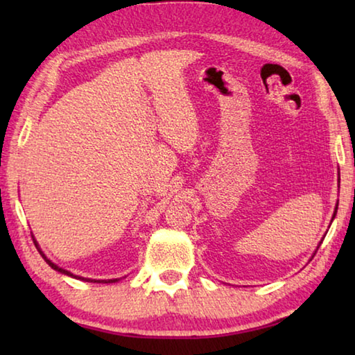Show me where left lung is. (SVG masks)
Returning <instances> with one entry per match:
<instances>
[{
	"mask_svg": "<svg viewBox=\"0 0 355 355\" xmlns=\"http://www.w3.org/2000/svg\"><path fill=\"white\" fill-rule=\"evenodd\" d=\"M336 209H338V203H336V207H335V211H334V216H332V220H334V218H335V214H336ZM321 243H322V239H321Z\"/></svg>",
	"mask_w": 355,
	"mask_h": 355,
	"instance_id": "obj_1",
	"label": "left lung"
}]
</instances>
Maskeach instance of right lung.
Segmentation results:
<instances>
[{
	"label": "right lung",
	"instance_id": "obj_1",
	"mask_svg": "<svg viewBox=\"0 0 355 355\" xmlns=\"http://www.w3.org/2000/svg\"><path fill=\"white\" fill-rule=\"evenodd\" d=\"M34 238V236H33ZM34 244H35V248H37V250H39V254L42 255V258H44V260L50 264V266L55 269V271H58V272H61V274H64V275H69V277H73V279H80V280H84V282H94V284H116V282H119V279H107V280H97V279H87V277H81V275H75V274H71L70 271H67V269H64V268H61V266H58L56 263H53L50 258H46V255L44 254V252H42V249L39 248V243L35 241V238H34Z\"/></svg>",
	"mask_w": 355,
	"mask_h": 355
}]
</instances>
